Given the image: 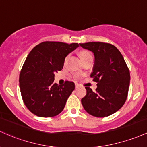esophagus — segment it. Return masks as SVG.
I'll return each mask as SVG.
<instances>
[{
    "label": "esophagus",
    "mask_w": 147,
    "mask_h": 147,
    "mask_svg": "<svg viewBox=\"0 0 147 147\" xmlns=\"http://www.w3.org/2000/svg\"><path fill=\"white\" fill-rule=\"evenodd\" d=\"M75 87H76V88H78V87H79V84L75 83Z\"/></svg>",
    "instance_id": "obj_1"
}]
</instances>
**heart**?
<instances>
[{"label": "heart", "instance_id": "b5f03b06", "mask_svg": "<svg viewBox=\"0 0 147 147\" xmlns=\"http://www.w3.org/2000/svg\"><path fill=\"white\" fill-rule=\"evenodd\" d=\"M88 54H90V53L86 52V51H85V52H82L81 53H80V57H84V56H85V55H88Z\"/></svg>", "mask_w": 147, "mask_h": 147}]
</instances>
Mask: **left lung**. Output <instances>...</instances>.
<instances>
[{"mask_svg":"<svg viewBox=\"0 0 147 147\" xmlns=\"http://www.w3.org/2000/svg\"><path fill=\"white\" fill-rule=\"evenodd\" d=\"M94 55L90 76L97 82L96 92L85 87L87 94L81 99L87 113L105 117L116 113L126 101L130 85V72L124 59L115 46L103 42L80 44Z\"/></svg>","mask_w":147,"mask_h":147,"instance_id":"8db88e82","label":"left lung"}]
</instances>
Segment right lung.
Segmentation results:
<instances>
[{
  "label": "right lung",
  "instance_id": "obj_1",
  "mask_svg": "<svg viewBox=\"0 0 147 147\" xmlns=\"http://www.w3.org/2000/svg\"><path fill=\"white\" fill-rule=\"evenodd\" d=\"M78 47L77 43L44 42L30 52L21 69L19 86L24 104L34 115L51 117L63 110L75 85L66 81L58 85L54 74L62 70L65 57Z\"/></svg>",
  "mask_w": 147,
  "mask_h": 147
}]
</instances>
